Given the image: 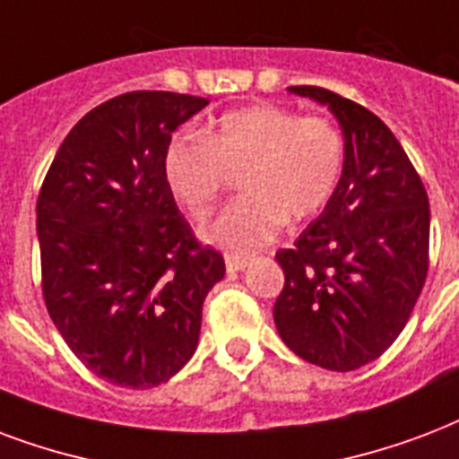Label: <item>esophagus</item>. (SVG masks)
<instances>
[{"label":"esophagus","instance_id":"34e87169","mask_svg":"<svg viewBox=\"0 0 459 459\" xmlns=\"http://www.w3.org/2000/svg\"><path fill=\"white\" fill-rule=\"evenodd\" d=\"M223 260H226V269H229V272H243V269L250 264V257L236 253H226L223 255Z\"/></svg>","mask_w":459,"mask_h":459}]
</instances>
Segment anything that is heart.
<instances>
[{"label": "heart", "mask_w": 459, "mask_h": 459, "mask_svg": "<svg viewBox=\"0 0 459 459\" xmlns=\"http://www.w3.org/2000/svg\"><path fill=\"white\" fill-rule=\"evenodd\" d=\"M243 168V197L199 229V238L250 253L284 221H306L334 195L344 170V139L325 117H299L276 105L221 115L202 136H178L163 153V180L192 219L214 209L226 170Z\"/></svg>", "instance_id": "heart-1"}]
</instances>
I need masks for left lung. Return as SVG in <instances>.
Returning <instances> with one entry per match:
<instances>
[{
	"label": "left lung",
	"instance_id": "8db88e82",
	"mask_svg": "<svg viewBox=\"0 0 459 459\" xmlns=\"http://www.w3.org/2000/svg\"><path fill=\"white\" fill-rule=\"evenodd\" d=\"M291 93L325 105L344 134V170L323 214L279 250V337L303 361L356 370L400 337L429 272L424 183L390 127L363 105L317 86Z\"/></svg>",
	"mask_w": 459,
	"mask_h": 459
}]
</instances>
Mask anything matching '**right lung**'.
Wrapping results in <instances>:
<instances>
[{
  "label": "right lung",
  "instance_id": "obj_1",
  "mask_svg": "<svg viewBox=\"0 0 459 459\" xmlns=\"http://www.w3.org/2000/svg\"><path fill=\"white\" fill-rule=\"evenodd\" d=\"M209 100L132 91L66 134L38 195L43 299L74 356L149 390L190 361L223 257L192 238L163 180L170 134Z\"/></svg>",
  "mask_w": 459,
  "mask_h": 459
}]
</instances>
